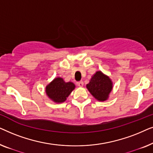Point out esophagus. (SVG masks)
<instances>
[{
  "label": "esophagus",
  "mask_w": 153,
  "mask_h": 153,
  "mask_svg": "<svg viewBox=\"0 0 153 153\" xmlns=\"http://www.w3.org/2000/svg\"><path fill=\"white\" fill-rule=\"evenodd\" d=\"M77 85H78L79 87H83V82L82 81H78V82L76 83Z\"/></svg>",
  "instance_id": "1"
}]
</instances>
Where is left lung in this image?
<instances>
[{
  "mask_svg": "<svg viewBox=\"0 0 153 153\" xmlns=\"http://www.w3.org/2000/svg\"><path fill=\"white\" fill-rule=\"evenodd\" d=\"M86 88L97 101L104 102L109 97L113 89V82L109 76L101 71H97L92 76Z\"/></svg>",
  "mask_w": 153,
  "mask_h": 153,
  "instance_id": "left-lung-1",
  "label": "left lung"
}]
</instances>
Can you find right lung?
Listing matches in <instances>:
<instances>
[{
  "label": "right lung",
  "instance_id": "obj_1",
  "mask_svg": "<svg viewBox=\"0 0 153 153\" xmlns=\"http://www.w3.org/2000/svg\"><path fill=\"white\" fill-rule=\"evenodd\" d=\"M76 85L72 81L65 82L62 77H56L47 85L45 92L48 97L55 103L65 102L70 93L75 89Z\"/></svg>",
  "mask_w": 153,
  "mask_h": 153
}]
</instances>
